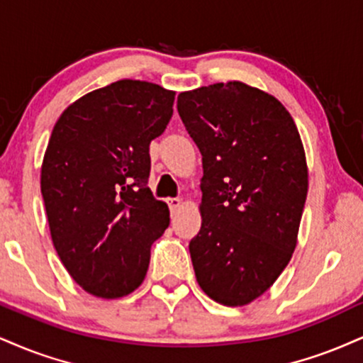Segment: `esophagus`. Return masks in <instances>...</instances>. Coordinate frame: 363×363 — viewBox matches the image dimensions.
<instances>
[{
    "label": "esophagus",
    "mask_w": 363,
    "mask_h": 363,
    "mask_svg": "<svg viewBox=\"0 0 363 363\" xmlns=\"http://www.w3.org/2000/svg\"><path fill=\"white\" fill-rule=\"evenodd\" d=\"M167 204H169L170 211L176 213L177 209L182 206V199H181V198H169V199H167Z\"/></svg>",
    "instance_id": "1"
}]
</instances>
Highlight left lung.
I'll list each match as a JSON object with an SVG mask.
<instances>
[{
    "mask_svg": "<svg viewBox=\"0 0 363 363\" xmlns=\"http://www.w3.org/2000/svg\"><path fill=\"white\" fill-rule=\"evenodd\" d=\"M203 155L201 230L189 252L199 287L225 306L260 298L289 264L308 194L298 126L272 94L240 81L177 98Z\"/></svg>",
    "mask_w": 363,
    "mask_h": 363,
    "instance_id": "1",
    "label": "left lung"
}]
</instances>
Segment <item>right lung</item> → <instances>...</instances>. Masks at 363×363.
<instances>
[{"mask_svg": "<svg viewBox=\"0 0 363 363\" xmlns=\"http://www.w3.org/2000/svg\"><path fill=\"white\" fill-rule=\"evenodd\" d=\"M176 93L121 79L64 110L43 155L40 189L60 262L89 294L118 299L147 276L169 208L147 186L150 142L164 133Z\"/></svg>", "mask_w": 363, "mask_h": 363, "instance_id": "right-lung-1", "label": "right lung"}]
</instances>
